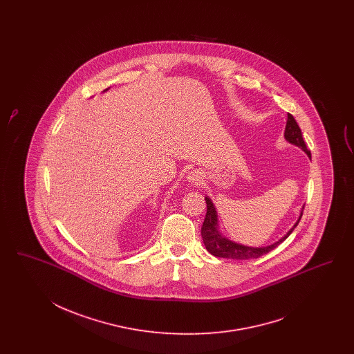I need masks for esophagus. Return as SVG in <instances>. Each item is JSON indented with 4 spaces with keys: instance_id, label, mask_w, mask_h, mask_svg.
<instances>
[{
    "instance_id": "34e87169",
    "label": "esophagus",
    "mask_w": 354,
    "mask_h": 354,
    "mask_svg": "<svg viewBox=\"0 0 354 354\" xmlns=\"http://www.w3.org/2000/svg\"><path fill=\"white\" fill-rule=\"evenodd\" d=\"M188 180L193 184H200L203 182V176L198 171H191L188 174Z\"/></svg>"
}]
</instances>
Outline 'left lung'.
<instances>
[{
	"mask_svg": "<svg viewBox=\"0 0 354 354\" xmlns=\"http://www.w3.org/2000/svg\"><path fill=\"white\" fill-rule=\"evenodd\" d=\"M284 136L292 144L300 147L301 149L304 150L309 156V158H311L310 150L308 149V147H306V144L304 141V138H302L300 127H299L296 119L293 118L292 114H288ZM205 201H206L207 210H206L204 223H203V227H201V236H203L205 247L207 249V252L212 253L215 257L219 258H230V259L259 258L261 256L268 253V252H271L274 248L278 247L280 243H283L292 234V231L296 228V225H299L301 216H302V214H301L295 227L283 239H280L278 243H275V244H272L270 247H244V245L236 244L234 241H230L228 239H225V237H223V236L218 232V228H216V212H215L214 205L212 203V200L207 198V197L205 198Z\"/></svg>",
	"mask_w": 354,
	"mask_h": 354,
	"instance_id": "8db88e82",
	"label": "left lung"
}]
</instances>
